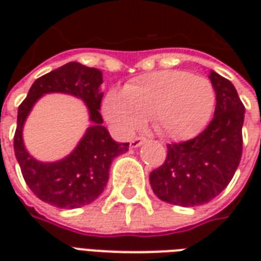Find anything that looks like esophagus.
Wrapping results in <instances>:
<instances>
[{
	"label": "esophagus",
	"instance_id": "obj_1",
	"mask_svg": "<svg viewBox=\"0 0 261 261\" xmlns=\"http://www.w3.org/2000/svg\"><path fill=\"white\" fill-rule=\"evenodd\" d=\"M142 142H145V137H136L134 140H131V147L133 148H137L141 145Z\"/></svg>",
	"mask_w": 261,
	"mask_h": 261
}]
</instances>
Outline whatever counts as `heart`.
<instances>
[{"label":"heart","mask_w":261,"mask_h":261,"mask_svg":"<svg viewBox=\"0 0 261 261\" xmlns=\"http://www.w3.org/2000/svg\"><path fill=\"white\" fill-rule=\"evenodd\" d=\"M215 105L211 82L185 71H158L142 75L103 99L105 117L124 134H133L151 120L166 140L183 141L207 124Z\"/></svg>","instance_id":"heart-1"}]
</instances>
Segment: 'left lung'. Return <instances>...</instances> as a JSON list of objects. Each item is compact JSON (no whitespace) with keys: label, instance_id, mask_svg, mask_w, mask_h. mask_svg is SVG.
I'll use <instances>...</instances> for the list:
<instances>
[{"label":"left lung","instance_id":"left-lung-1","mask_svg":"<svg viewBox=\"0 0 261 261\" xmlns=\"http://www.w3.org/2000/svg\"><path fill=\"white\" fill-rule=\"evenodd\" d=\"M210 80L217 96L214 119L192 140L168 144L165 162L149 175L153 193L162 201L181 207L211 201L239 166L245 106L230 81L214 71Z\"/></svg>","mask_w":261,"mask_h":261}]
</instances>
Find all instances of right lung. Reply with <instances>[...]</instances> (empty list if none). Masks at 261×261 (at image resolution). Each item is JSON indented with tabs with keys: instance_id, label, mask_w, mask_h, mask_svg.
<instances>
[{
	"instance_id": "add662e5",
	"label": "right lung",
	"mask_w": 261,
	"mask_h": 261,
	"mask_svg": "<svg viewBox=\"0 0 261 261\" xmlns=\"http://www.w3.org/2000/svg\"><path fill=\"white\" fill-rule=\"evenodd\" d=\"M102 76L99 69L68 63L37 78L18 109L14 151L20 172L35 196L54 207L80 208L96 200L106 187L113 158L128 151V142H116L102 125L103 117L99 113L103 97ZM48 91H64L81 97L88 105L94 124L67 159L43 164L25 152L21 127L34 102Z\"/></svg>"
}]
</instances>
